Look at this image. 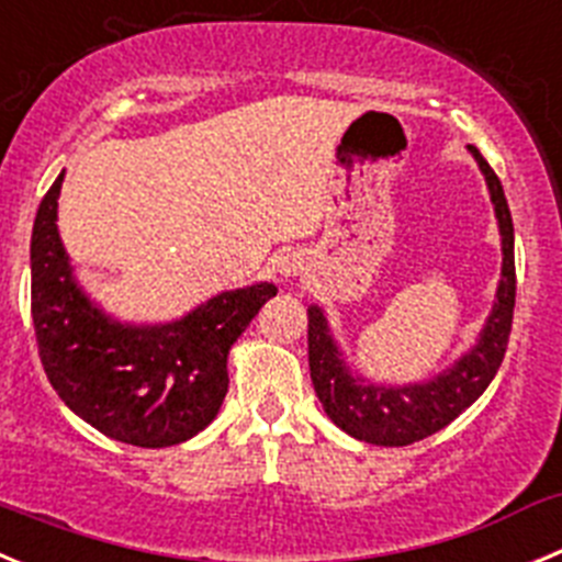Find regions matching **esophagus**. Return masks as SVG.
Here are the masks:
<instances>
[{"label":"esophagus","instance_id":"34e87169","mask_svg":"<svg viewBox=\"0 0 562 562\" xmlns=\"http://www.w3.org/2000/svg\"><path fill=\"white\" fill-rule=\"evenodd\" d=\"M281 272H284V276H297V272H301V259H297V256H284V259H281Z\"/></svg>","mask_w":562,"mask_h":562}]
</instances>
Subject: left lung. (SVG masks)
I'll use <instances>...</instances> for the list:
<instances>
[{
  "label": "left lung",
  "mask_w": 562,
  "mask_h": 562,
  "mask_svg": "<svg viewBox=\"0 0 562 562\" xmlns=\"http://www.w3.org/2000/svg\"><path fill=\"white\" fill-rule=\"evenodd\" d=\"M485 172L493 209L502 231V284L496 292V306L487 317V326L476 348L465 353L451 370L426 384L412 387H379L362 379H353L337 345L328 337L326 317L317 306H308V370L312 384L328 418L351 437L375 446H409L435 435L442 426L465 412L493 382L504 351H507L513 308H516V256H513V217L502 180L476 147H468Z\"/></svg>",
  "instance_id": "1"
}]
</instances>
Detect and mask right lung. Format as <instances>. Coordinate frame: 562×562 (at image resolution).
<instances>
[{
    "label": "right lung",
    "mask_w": 562,
    "mask_h": 562,
    "mask_svg": "<svg viewBox=\"0 0 562 562\" xmlns=\"http://www.w3.org/2000/svg\"><path fill=\"white\" fill-rule=\"evenodd\" d=\"M64 175L35 214L33 326L46 379L86 424L138 449L175 446L217 418L228 351L276 295L272 284L223 292L169 326H120L77 290L58 236Z\"/></svg>",
    "instance_id": "1"
}]
</instances>
